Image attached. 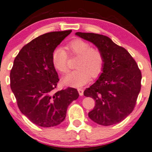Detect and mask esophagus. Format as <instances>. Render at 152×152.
Wrapping results in <instances>:
<instances>
[{"label":"esophagus","mask_w":152,"mask_h":152,"mask_svg":"<svg viewBox=\"0 0 152 152\" xmlns=\"http://www.w3.org/2000/svg\"><path fill=\"white\" fill-rule=\"evenodd\" d=\"M78 92H79V95H80L81 96H83V94H84V90H83V89L79 88V89H78Z\"/></svg>","instance_id":"34e87169"}]
</instances>
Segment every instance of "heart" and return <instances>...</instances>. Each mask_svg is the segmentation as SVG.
<instances>
[{
  "label": "heart",
  "instance_id": "1",
  "mask_svg": "<svg viewBox=\"0 0 152 152\" xmlns=\"http://www.w3.org/2000/svg\"><path fill=\"white\" fill-rule=\"evenodd\" d=\"M65 48L70 54L79 56L76 70L70 72L62 79L64 84L72 87H81L90 81V77L96 78L102 73L104 67V56L102 52L82 39H74L69 42ZM52 62L61 73L68 70L67 54L62 48H56L52 53Z\"/></svg>",
  "mask_w": 152,
  "mask_h": 152
}]
</instances>
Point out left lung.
<instances>
[{
	"instance_id": "left-lung-1",
	"label": "left lung",
	"mask_w": 152,
	"mask_h": 152,
	"mask_svg": "<svg viewBox=\"0 0 152 152\" xmlns=\"http://www.w3.org/2000/svg\"><path fill=\"white\" fill-rule=\"evenodd\" d=\"M76 35L94 44L104 56L100 76L84 92L85 96L96 101L89 118L102 126L120 123L134 110L141 87V72L130 53L108 37L82 32Z\"/></svg>"
}]
</instances>
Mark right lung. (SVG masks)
<instances>
[{
    "label": "right lung",
    "mask_w": 152,
    "mask_h": 152,
    "mask_svg": "<svg viewBox=\"0 0 152 152\" xmlns=\"http://www.w3.org/2000/svg\"><path fill=\"white\" fill-rule=\"evenodd\" d=\"M71 30L44 34L22 48L10 72V87L21 113L36 125L53 127L66 117L67 109L79 98L68 87L56 93L59 82L52 53Z\"/></svg>",
    "instance_id": "obj_1"
}]
</instances>
